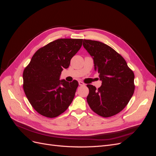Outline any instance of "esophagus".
I'll return each mask as SVG.
<instances>
[{
  "instance_id": "1",
  "label": "esophagus",
  "mask_w": 156,
  "mask_h": 156,
  "mask_svg": "<svg viewBox=\"0 0 156 156\" xmlns=\"http://www.w3.org/2000/svg\"><path fill=\"white\" fill-rule=\"evenodd\" d=\"M79 84L80 86H83V85H84V83L83 82L81 81H79Z\"/></svg>"
}]
</instances>
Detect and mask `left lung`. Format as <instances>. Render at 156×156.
<instances>
[{
  "label": "left lung",
  "instance_id": "8db88e82",
  "mask_svg": "<svg viewBox=\"0 0 156 156\" xmlns=\"http://www.w3.org/2000/svg\"><path fill=\"white\" fill-rule=\"evenodd\" d=\"M84 48L94 60V70L100 73L98 89L87 84V100L91 109L103 117H110L124 108L134 93L135 75L122 56L100 41L83 40Z\"/></svg>",
  "mask_w": 156,
  "mask_h": 156
}]
</instances>
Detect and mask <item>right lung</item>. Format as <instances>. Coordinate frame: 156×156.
Returning <instances> with one entry per match:
<instances>
[{"mask_svg": "<svg viewBox=\"0 0 156 156\" xmlns=\"http://www.w3.org/2000/svg\"><path fill=\"white\" fill-rule=\"evenodd\" d=\"M82 39H58L37 50L23 72V89L33 108L48 118L67 109L79 85L60 80L64 68L82 46Z\"/></svg>", "mask_w": 156, "mask_h": 156, "instance_id": "right-lung-1", "label": "right lung"}]
</instances>
